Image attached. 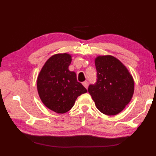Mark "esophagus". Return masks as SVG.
Here are the masks:
<instances>
[{
	"mask_svg": "<svg viewBox=\"0 0 156 156\" xmlns=\"http://www.w3.org/2000/svg\"><path fill=\"white\" fill-rule=\"evenodd\" d=\"M82 84H83V86L86 88H88V82L87 81H84L82 82Z\"/></svg>",
	"mask_w": 156,
	"mask_h": 156,
	"instance_id": "esophagus-1",
	"label": "esophagus"
}]
</instances>
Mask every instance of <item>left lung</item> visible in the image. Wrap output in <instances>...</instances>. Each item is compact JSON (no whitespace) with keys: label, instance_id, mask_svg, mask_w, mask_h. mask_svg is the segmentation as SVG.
<instances>
[{"label":"left lung","instance_id":"obj_1","mask_svg":"<svg viewBox=\"0 0 156 156\" xmlns=\"http://www.w3.org/2000/svg\"><path fill=\"white\" fill-rule=\"evenodd\" d=\"M97 80L88 87V92L102 113L116 115L131 101L134 93L133 76L122 63L110 55L94 59Z\"/></svg>","mask_w":156,"mask_h":156}]
</instances>
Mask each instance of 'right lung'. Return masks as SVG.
Here are the masks:
<instances>
[{"mask_svg":"<svg viewBox=\"0 0 156 156\" xmlns=\"http://www.w3.org/2000/svg\"><path fill=\"white\" fill-rule=\"evenodd\" d=\"M71 62L70 54L53 55L37 76V88L41 101L46 107L59 114L69 111L79 96L87 92L77 81L76 73L69 70Z\"/></svg>","mask_w":156,"mask_h":156,"instance_id":"add662e5","label":"right lung"}]
</instances>
